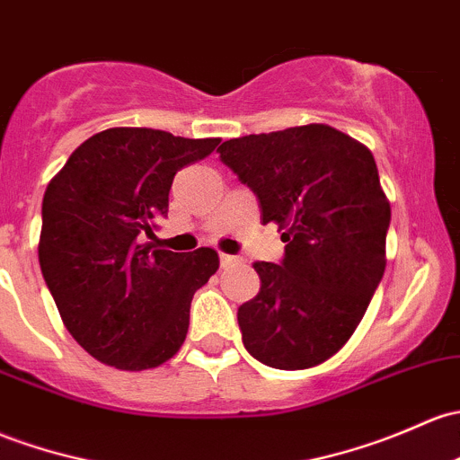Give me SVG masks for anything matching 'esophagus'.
I'll return each instance as SVG.
<instances>
[{"label": "esophagus", "instance_id": "1", "mask_svg": "<svg viewBox=\"0 0 460 460\" xmlns=\"http://www.w3.org/2000/svg\"><path fill=\"white\" fill-rule=\"evenodd\" d=\"M235 264H240V258H235V255H226V253L220 255V267L222 269L235 267Z\"/></svg>", "mask_w": 460, "mask_h": 460}]
</instances>
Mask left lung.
Listing matches in <instances>:
<instances>
[{"instance_id": "left-lung-1", "label": "left lung", "mask_w": 460, "mask_h": 460, "mask_svg": "<svg viewBox=\"0 0 460 460\" xmlns=\"http://www.w3.org/2000/svg\"><path fill=\"white\" fill-rule=\"evenodd\" d=\"M217 152L287 243L282 264L253 262L262 287L238 308L244 348L270 368L323 364L357 331L385 270L390 202L375 156L326 123L231 138Z\"/></svg>"}]
</instances>
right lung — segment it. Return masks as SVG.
I'll use <instances>...</instances> for the list:
<instances>
[{"instance_id": "obj_1", "label": "right lung", "mask_w": 460, "mask_h": 460, "mask_svg": "<svg viewBox=\"0 0 460 460\" xmlns=\"http://www.w3.org/2000/svg\"><path fill=\"white\" fill-rule=\"evenodd\" d=\"M220 138L110 128L72 152L48 182L39 264L76 344L101 364L149 370L181 350L193 293L220 267L209 246L173 253L154 238L176 172Z\"/></svg>"}]
</instances>
